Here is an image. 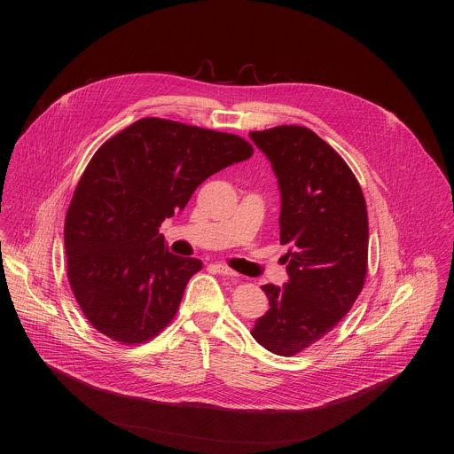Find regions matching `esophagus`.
I'll use <instances>...</instances> for the list:
<instances>
[{"label": "esophagus", "mask_w": 454, "mask_h": 454, "mask_svg": "<svg viewBox=\"0 0 454 454\" xmlns=\"http://www.w3.org/2000/svg\"><path fill=\"white\" fill-rule=\"evenodd\" d=\"M214 268H215V271L221 273V275H226V277H239V275H237L231 268H228L226 264H221V262H219V264H215Z\"/></svg>", "instance_id": "esophagus-1"}]
</instances>
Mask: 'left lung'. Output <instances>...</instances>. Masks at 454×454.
<instances>
[{"instance_id": "left-lung-1", "label": "left lung", "mask_w": 454, "mask_h": 454, "mask_svg": "<svg viewBox=\"0 0 454 454\" xmlns=\"http://www.w3.org/2000/svg\"><path fill=\"white\" fill-rule=\"evenodd\" d=\"M278 177L280 244L289 282L262 286L270 310L251 336L277 356H296L331 333L357 300L368 270V214L347 161L303 125L249 133Z\"/></svg>"}]
</instances>
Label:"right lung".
<instances>
[{"mask_svg":"<svg viewBox=\"0 0 454 454\" xmlns=\"http://www.w3.org/2000/svg\"><path fill=\"white\" fill-rule=\"evenodd\" d=\"M251 154L237 135L156 116L98 147L68 207L64 246L74 296L100 334L142 345L174 319L203 262L168 253L158 228L205 179Z\"/></svg>","mask_w":454,"mask_h":454,"instance_id":"add662e5","label":"right lung"}]
</instances>
